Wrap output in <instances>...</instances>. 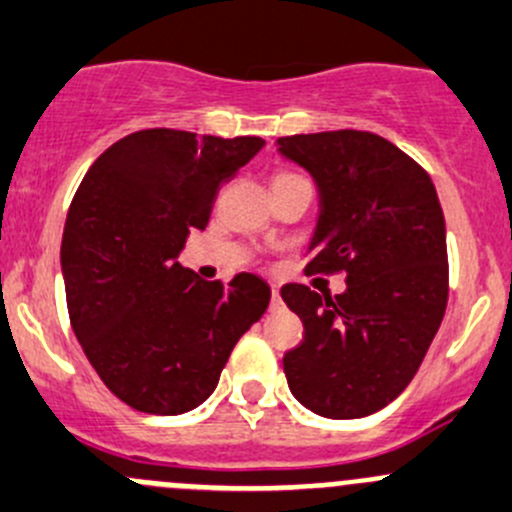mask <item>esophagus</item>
I'll return each instance as SVG.
<instances>
[{
  "label": "esophagus",
  "mask_w": 512,
  "mask_h": 512,
  "mask_svg": "<svg viewBox=\"0 0 512 512\" xmlns=\"http://www.w3.org/2000/svg\"><path fill=\"white\" fill-rule=\"evenodd\" d=\"M281 306H284V301H281V294H279V289H271V311H276V309H281Z\"/></svg>",
  "instance_id": "obj_1"
}]
</instances>
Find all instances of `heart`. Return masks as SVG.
I'll use <instances>...</instances> for the list:
<instances>
[{"mask_svg":"<svg viewBox=\"0 0 512 512\" xmlns=\"http://www.w3.org/2000/svg\"><path fill=\"white\" fill-rule=\"evenodd\" d=\"M289 175H296V173H279L276 178H289Z\"/></svg>","mask_w":512,"mask_h":512,"instance_id":"heart-1","label":"heart"}]
</instances>
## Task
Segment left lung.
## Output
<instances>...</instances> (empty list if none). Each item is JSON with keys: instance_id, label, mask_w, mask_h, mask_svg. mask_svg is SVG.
Here are the masks:
<instances>
[{"instance_id": "1", "label": "left lung", "mask_w": 512, "mask_h": 512, "mask_svg": "<svg viewBox=\"0 0 512 512\" xmlns=\"http://www.w3.org/2000/svg\"><path fill=\"white\" fill-rule=\"evenodd\" d=\"M279 145L321 193L304 271L347 276L334 299L306 284L281 286L304 324L301 344L284 354L289 389L321 417H367L405 392L445 316L440 198L417 160L374 133L286 135Z\"/></svg>"}]
</instances>
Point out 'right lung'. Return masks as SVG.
<instances>
[{"instance_id": "obj_1", "label": "right lung", "mask_w": 512, "mask_h": 512, "mask_svg": "<svg viewBox=\"0 0 512 512\" xmlns=\"http://www.w3.org/2000/svg\"><path fill=\"white\" fill-rule=\"evenodd\" d=\"M264 143L138 130L90 165L72 198L60 253L72 332L133 410L180 415L206 402L269 306L259 276L201 281L178 261L188 233L208 226L223 183Z\"/></svg>"}]
</instances>
